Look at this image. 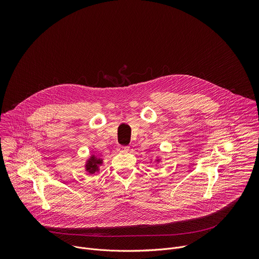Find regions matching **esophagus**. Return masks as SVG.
Segmentation results:
<instances>
[{
  "label": "esophagus",
  "instance_id": "obj_1",
  "mask_svg": "<svg viewBox=\"0 0 259 259\" xmlns=\"http://www.w3.org/2000/svg\"><path fill=\"white\" fill-rule=\"evenodd\" d=\"M119 151H121V152H127V151H129V146H125V145H121L120 147H119Z\"/></svg>",
  "mask_w": 259,
  "mask_h": 259
}]
</instances>
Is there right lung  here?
<instances>
[{
  "instance_id": "1",
  "label": "right lung",
  "mask_w": 259,
  "mask_h": 259,
  "mask_svg": "<svg viewBox=\"0 0 259 259\" xmlns=\"http://www.w3.org/2000/svg\"><path fill=\"white\" fill-rule=\"evenodd\" d=\"M101 164V160L96 158L95 156H92L89 160L88 163L86 164V170L90 174H93L99 170V165Z\"/></svg>"
}]
</instances>
